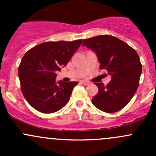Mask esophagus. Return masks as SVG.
<instances>
[{"label": "esophagus", "mask_w": 156, "mask_h": 156, "mask_svg": "<svg viewBox=\"0 0 156 156\" xmlns=\"http://www.w3.org/2000/svg\"><path fill=\"white\" fill-rule=\"evenodd\" d=\"M81 83H82L84 85H89V84H90V83L89 81H81Z\"/></svg>", "instance_id": "esophagus-1"}]
</instances>
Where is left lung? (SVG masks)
Masks as SVG:
<instances>
[{
	"label": "left lung",
	"instance_id": "left-lung-1",
	"mask_svg": "<svg viewBox=\"0 0 156 156\" xmlns=\"http://www.w3.org/2000/svg\"><path fill=\"white\" fill-rule=\"evenodd\" d=\"M82 45L97 54L100 69H106L112 76L106 86L95 83L99 92L92 103L105 112L119 111L130 101L139 86L142 65L137 53L125 42L107 34L85 39Z\"/></svg>",
	"mask_w": 156,
	"mask_h": 156
}]
</instances>
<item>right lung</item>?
Returning a JSON list of instances; mask_svg holds the SVG:
<instances>
[{
	"label": "right lung",
	"mask_w": 156,
	"mask_h": 156,
	"mask_svg": "<svg viewBox=\"0 0 156 156\" xmlns=\"http://www.w3.org/2000/svg\"><path fill=\"white\" fill-rule=\"evenodd\" d=\"M82 41L45 42L24 55L18 70L21 90L28 103L36 110L53 113L68 103L78 82H56V72L66 66Z\"/></svg>",
	"instance_id": "right-lung-1"
}]
</instances>
